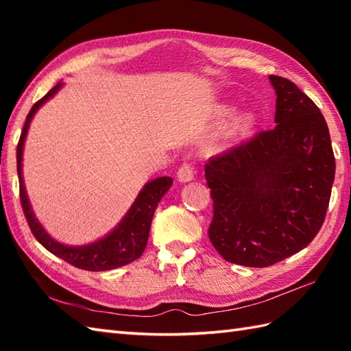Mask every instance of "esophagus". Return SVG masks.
<instances>
[{"instance_id": "obj_1", "label": "esophagus", "mask_w": 351, "mask_h": 351, "mask_svg": "<svg viewBox=\"0 0 351 351\" xmlns=\"http://www.w3.org/2000/svg\"><path fill=\"white\" fill-rule=\"evenodd\" d=\"M195 178V164L191 161H185L178 170V180L181 182H190Z\"/></svg>"}]
</instances>
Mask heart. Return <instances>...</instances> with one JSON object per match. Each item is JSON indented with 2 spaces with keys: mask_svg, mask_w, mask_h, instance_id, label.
Listing matches in <instances>:
<instances>
[{
  "mask_svg": "<svg viewBox=\"0 0 351 351\" xmlns=\"http://www.w3.org/2000/svg\"><path fill=\"white\" fill-rule=\"evenodd\" d=\"M249 125H250V121H249V119H243V121L240 122V128H247Z\"/></svg>",
  "mask_w": 351,
  "mask_h": 351,
  "instance_id": "b5f03b06",
  "label": "heart"
}]
</instances>
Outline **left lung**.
<instances>
[{"label": "left lung", "mask_w": 351, "mask_h": 351, "mask_svg": "<svg viewBox=\"0 0 351 351\" xmlns=\"http://www.w3.org/2000/svg\"><path fill=\"white\" fill-rule=\"evenodd\" d=\"M276 126L205 164L213 220L208 237L223 259L268 267L294 255L322 229L335 180L324 116L293 81L270 75Z\"/></svg>", "instance_id": "left-lung-1"}]
</instances>
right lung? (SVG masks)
<instances>
[{
  "label": "right lung",
  "mask_w": 351,
  "mask_h": 351,
  "mask_svg": "<svg viewBox=\"0 0 351 351\" xmlns=\"http://www.w3.org/2000/svg\"><path fill=\"white\" fill-rule=\"evenodd\" d=\"M63 86V83H58L56 87L43 96L42 99L37 101L29 110V113L25 119L24 128H22L21 137L16 147V164H18V176H19V197L22 211L27 219V223L34 238L39 241L48 252L54 253L56 256L62 258L71 265L81 268V270L87 271H106L113 270V268L122 267L132 263L141 256L145 252L149 238V229H151L152 217L155 213V208L158 206L161 197L166 195V191L171 185V178L162 176L156 178V180L147 182L143 190L140 191L136 202L131 206L128 214L121 221L113 232L108 234L106 238L96 241L93 244L81 245V247H69L57 243L56 240L45 232V229L40 226V223L36 220L34 214L32 211V206L27 199V193L24 187V181H22V147H24L25 136L28 131V125L32 122L34 113L42 104L47 102L49 98L56 95V92Z\"/></svg>",
  "instance_id": "add662e5"
}]
</instances>
